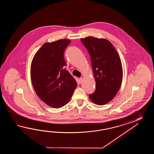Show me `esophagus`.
I'll use <instances>...</instances> for the list:
<instances>
[{
  "label": "esophagus",
  "mask_w": 154,
  "mask_h": 154,
  "mask_svg": "<svg viewBox=\"0 0 154 154\" xmlns=\"http://www.w3.org/2000/svg\"><path fill=\"white\" fill-rule=\"evenodd\" d=\"M82 81H83V78H80L79 79V82H80V84H82Z\"/></svg>",
  "instance_id": "obj_1"
}]
</instances>
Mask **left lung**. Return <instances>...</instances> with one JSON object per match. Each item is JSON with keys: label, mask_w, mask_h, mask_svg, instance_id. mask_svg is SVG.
Listing matches in <instances>:
<instances>
[{"label": "left lung", "mask_w": 154, "mask_h": 154, "mask_svg": "<svg viewBox=\"0 0 154 154\" xmlns=\"http://www.w3.org/2000/svg\"><path fill=\"white\" fill-rule=\"evenodd\" d=\"M81 41L90 56L96 82V90L89 98L96 105H105L115 97L121 86L123 69L120 57L107 39L89 36L81 38Z\"/></svg>", "instance_id": "8db88e82"}]
</instances>
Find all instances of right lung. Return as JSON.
<instances>
[{
    "label": "right lung",
    "mask_w": 154,
    "mask_h": 154,
    "mask_svg": "<svg viewBox=\"0 0 154 154\" xmlns=\"http://www.w3.org/2000/svg\"><path fill=\"white\" fill-rule=\"evenodd\" d=\"M70 39L46 43L36 52L31 66L33 87L39 98L53 108L69 102L76 86L75 79L66 70L64 52Z\"/></svg>",
    "instance_id": "right-lung-1"
}]
</instances>
